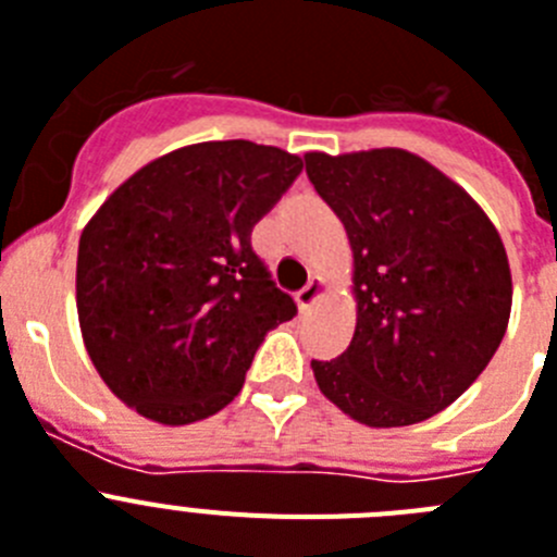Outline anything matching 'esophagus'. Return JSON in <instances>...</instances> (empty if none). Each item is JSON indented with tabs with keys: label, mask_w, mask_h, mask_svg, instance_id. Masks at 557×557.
Listing matches in <instances>:
<instances>
[{
	"label": "esophagus",
	"mask_w": 557,
	"mask_h": 557,
	"mask_svg": "<svg viewBox=\"0 0 557 557\" xmlns=\"http://www.w3.org/2000/svg\"><path fill=\"white\" fill-rule=\"evenodd\" d=\"M322 294H325V280L311 277V280H308L306 288H302V292H297V306L302 308V311H308V308H311L313 302L322 297Z\"/></svg>",
	"instance_id": "34e87169"
}]
</instances>
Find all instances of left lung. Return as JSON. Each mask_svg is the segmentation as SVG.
<instances>
[{"label": "left lung", "mask_w": 557, "mask_h": 557, "mask_svg": "<svg viewBox=\"0 0 557 557\" xmlns=\"http://www.w3.org/2000/svg\"><path fill=\"white\" fill-rule=\"evenodd\" d=\"M306 173L345 224L356 333L311 361L327 400L375 429L451 406L499 350L512 280L499 232L434 164L400 148L306 153Z\"/></svg>", "instance_id": "left-lung-1"}]
</instances>
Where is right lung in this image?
<instances>
[{
	"instance_id": "add662e5",
	"label": "right lung",
	"mask_w": 557,
	"mask_h": 557,
	"mask_svg": "<svg viewBox=\"0 0 557 557\" xmlns=\"http://www.w3.org/2000/svg\"><path fill=\"white\" fill-rule=\"evenodd\" d=\"M302 159L249 139L198 143L139 168L77 246V319L91 364L143 418L221 412L260 342L297 306L251 249Z\"/></svg>"
}]
</instances>
